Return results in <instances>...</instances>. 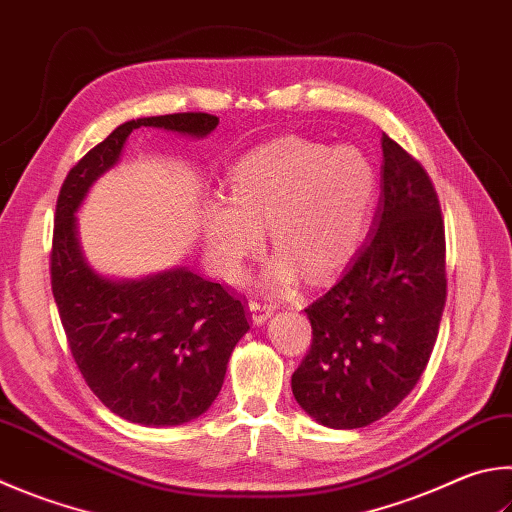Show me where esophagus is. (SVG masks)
Returning a JSON list of instances; mask_svg holds the SVG:
<instances>
[{
    "label": "esophagus",
    "instance_id": "obj_1",
    "mask_svg": "<svg viewBox=\"0 0 512 512\" xmlns=\"http://www.w3.org/2000/svg\"><path fill=\"white\" fill-rule=\"evenodd\" d=\"M248 309H250V313H253V322L262 324V322L271 318V313L275 311V304L266 302V300H250Z\"/></svg>",
    "mask_w": 512,
    "mask_h": 512
}]
</instances>
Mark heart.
<instances>
[{
    "mask_svg": "<svg viewBox=\"0 0 512 512\" xmlns=\"http://www.w3.org/2000/svg\"><path fill=\"white\" fill-rule=\"evenodd\" d=\"M376 197V170L358 147L277 138L230 167L228 197L203 208V239L217 273L237 282L268 226L280 250L268 282L291 284L297 268L322 282L358 253Z\"/></svg>",
    "mask_w": 512,
    "mask_h": 512,
    "instance_id": "b5f03b06",
    "label": "heart"
}]
</instances>
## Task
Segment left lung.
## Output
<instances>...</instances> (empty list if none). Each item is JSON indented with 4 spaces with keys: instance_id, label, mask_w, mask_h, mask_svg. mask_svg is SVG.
Returning a JSON list of instances; mask_svg holds the SVG:
<instances>
[{
    "instance_id": "obj_1",
    "label": "left lung",
    "mask_w": 512,
    "mask_h": 512,
    "mask_svg": "<svg viewBox=\"0 0 512 512\" xmlns=\"http://www.w3.org/2000/svg\"><path fill=\"white\" fill-rule=\"evenodd\" d=\"M369 237L342 280L306 306L313 340L291 378L302 410L333 430L387 416L432 356L445 306V230L430 176L387 134Z\"/></svg>"
}]
</instances>
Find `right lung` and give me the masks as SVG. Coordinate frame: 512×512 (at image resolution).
Masks as SVG:
<instances>
[{"instance_id": "right-lung-1", "label": "right lung", "mask_w": 512, "mask_h": 512, "mask_svg": "<svg viewBox=\"0 0 512 512\" xmlns=\"http://www.w3.org/2000/svg\"><path fill=\"white\" fill-rule=\"evenodd\" d=\"M219 118L201 111L136 118L71 167L55 206L51 288L82 378L129 423L167 427L201 416L224 385L230 353L250 329L244 302L190 268L143 280H109L80 250L76 212L114 167L138 127L208 136Z\"/></svg>"}]
</instances>
